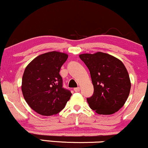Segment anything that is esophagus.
Instances as JSON below:
<instances>
[{
  "label": "esophagus",
  "instance_id": "1",
  "mask_svg": "<svg viewBox=\"0 0 148 148\" xmlns=\"http://www.w3.org/2000/svg\"><path fill=\"white\" fill-rule=\"evenodd\" d=\"M74 90L75 91V92H78L80 91V88H79V87L75 88H74Z\"/></svg>",
  "mask_w": 148,
  "mask_h": 148
}]
</instances>
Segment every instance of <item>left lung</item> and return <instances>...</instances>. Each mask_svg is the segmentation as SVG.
<instances>
[{
    "label": "left lung",
    "instance_id": "left-lung-1",
    "mask_svg": "<svg viewBox=\"0 0 148 148\" xmlns=\"http://www.w3.org/2000/svg\"><path fill=\"white\" fill-rule=\"evenodd\" d=\"M80 58L87 66L94 92L87 98L91 109L100 115H111L126 102L131 89L130 76L121 60L102 52L84 53Z\"/></svg>",
    "mask_w": 148,
    "mask_h": 148
}]
</instances>
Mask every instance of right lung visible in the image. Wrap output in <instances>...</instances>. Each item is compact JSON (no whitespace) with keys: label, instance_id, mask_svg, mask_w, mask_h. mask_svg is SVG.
<instances>
[{"label":"right lung","instance_id":"right-lung-1","mask_svg":"<svg viewBox=\"0 0 148 148\" xmlns=\"http://www.w3.org/2000/svg\"><path fill=\"white\" fill-rule=\"evenodd\" d=\"M68 55L58 51L41 54L25 67L21 90L27 103L42 115H56L65 106L72 93L62 87L59 74Z\"/></svg>","mask_w":148,"mask_h":148}]
</instances>
